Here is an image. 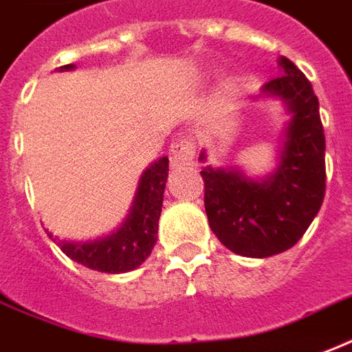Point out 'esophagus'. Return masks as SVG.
<instances>
[{
  "label": "esophagus",
  "instance_id": "obj_1",
  "mask_svg": "<svg viewBox=\"0 0 352 352\" xmlns=\"http://www.w3.org/2000/svg\"><path fill=\"white\" fill-rule=\"evenodd\" d=\"M194 144L188 140V138H179L170 146V164L171 168L177 166L190 164L192 158H194Z\"/></svg>",
  "mask_w": 352,
  "mask_h": 352
}]
</instances>
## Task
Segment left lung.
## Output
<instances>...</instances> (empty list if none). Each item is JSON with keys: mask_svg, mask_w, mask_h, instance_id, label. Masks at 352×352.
I'll return each instance as SVG.
<instances>
[{"mask_svg": "<svg viewBox=\"0 0 352 352\" xmlns=\"http://www.w3.org/2000/svg\"><path fill=\"white\" fill-rule=\"evenodd\" d=\"M278 66L280 75L262 85V94L280 98L292 112L277 171L265 181L210 166L201 171L212 232L232 253L251 258L294 248L325 197V133L318 96L289 58L280 57Z\"/></svg>", "mask_w": 352, "mask_h": 352, "instance_id": "left-lung-1", "label": "left lung"}]
</instances>
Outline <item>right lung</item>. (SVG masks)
Here are the masks:
<instances>
[{"label":"right lung","mask_w":352,"mask_h":352,"mask_svg":"<svg viewBox=\"0 0 352 352\" xmlns=\"http://www.w3.org/2000/svg\"><path fill=\"white\" fill-rule=\"evenodd\" d=\"M74 68V64H66L60 69ZM168 170V158L164 157L144 171L131 214L118 232L90 243L58 241L63 253L94 272L125 273L138 267L151 254L157 241ZM47 236L53 238L50 232Z\"/></svg>","instance_id":"right-lung-1"}]
</instances>
